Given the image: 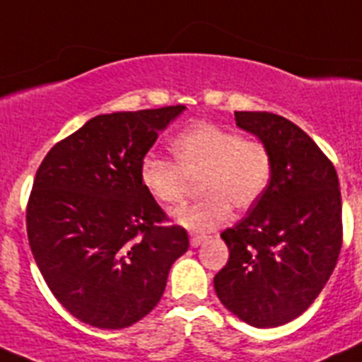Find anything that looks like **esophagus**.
<instances>
[{
	"label": "esophagus",
	"mask_w": 362,
	"mask_h": 362,
	"mask_svg": "<svg viewBox=\"0 0 362 362\" xmlns=\"http://www.w3.org/2000/svg\"><path fill=\"white\" fill-rule=\"evenodd\" d=\"M205 240H207V236H200V234H193V236H191V247L202 245V243H204Z\"/></svg>",
	"instance_id": "obj_1"
}]
</instances>
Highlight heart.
Listing matches in <instances>:
<instances>
[{
	"mask_svg": "<svg viewBox=\"0 0 362 362\" xmlns=\"http://www.w3.org/2000/svg\"><path fill=\"white\" fill-rule=\"evenodd\" d=\"M175 162L146 155L139 178L153 200L175 204L185 191V178L202 173L198 191L204 197L178 205L171 216L193 233L216 229L230 216L233 204L249 209L269 187L272 157L265 144L243 139L234 129L200 124L178 135L171 144Z\"/></svg>",
	"mask_w": 362,
	"mask_h": 362,
	"instance_id": "heart-1",
	"label": "heart"
}]
</instances>
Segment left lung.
Masks as SVG:
<instances>
[{
    "label": "left lung",
    "mask_w": 362,
    "mask_h": 362,
    "mask_svg": "<svg viewBox=\"0 0 362 362\" xmlns=\"http://www.w3.org/2000/svg\"><path fill=\"white\" fill-rule=\"evenodd\" d=\"M234 117L238 128L267 146L272 177L247 216L221 233L229 262L214 276V291L250 327H281L310 307L339 258V180L317 144L285 117Z\"/></svg>",
    "instance_id": "8db88e82"
}]
</instances>
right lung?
I'll use <instances>...</instances> for the list:
<instances>
[{
	"label": "right lung",
	"instance_id": "right-lung-1",
	"mask_svg": "<svg viewBox=\"0 0 362 362\" xmlns=\"http://www.w3.org/2000/svg\"><path fill=\"white\" fill-rule=\"evenodd\" d=\"M185 106L104 113L57 142L27 207L32 254L55 299L95 328L132 327L157 307L184 227L141 184L139 165Z\"/></svg>",
	"mask_w": 362,
	"mask_h": 362
}]
</instances>
